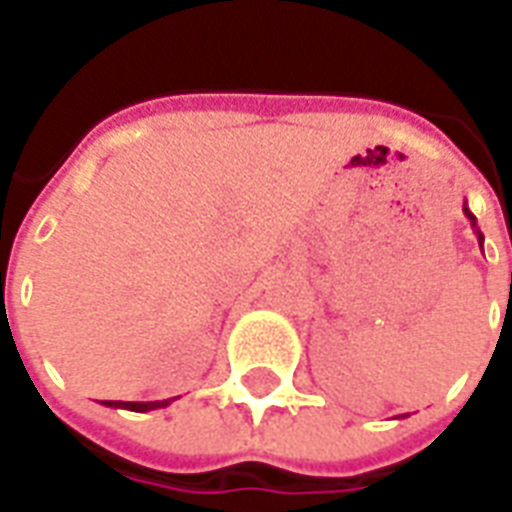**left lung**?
Returning <instances> with one entry per match:
<instances>
[{"mask_svg":"<svg viewBox=\"0 0 512 512\" xmlns=\"http://www.w3.org/2000/svg\"><path fill=\"white\" fill-rule=\"evenodd\" d=\"M463 213H466V219L472 222L474 233H477V241H480V246H483V233H480V227H477V219H474V213L469 211V208H466V202H463Z\"/></svg>","mask_w":512,"mask_h":512,"instance_id":"8db88e82","label":"left lung"}]
</instances>
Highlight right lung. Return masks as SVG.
Wrapping results in <instances>:
<instances>
[{
  "instance_id": "obj_1",
  "label": "right lung",
  "mask_w": 512,
  "mask_h": 512,
  "mask_svg": "<svg viewBox=\"0 0 512 512\" xmlns=\"http://www.w3.org/2000/svg\"><path fill=\"white\" fill-rule=\"evenodd\" d=\"M172 400H178V397H167V400H150V403H123V400H104V406L126 408V411H153V408H167Z\"/></svg>"
}]
</instances>
